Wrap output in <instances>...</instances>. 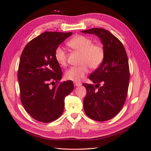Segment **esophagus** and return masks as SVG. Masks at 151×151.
Listing matches in <instances>:
<instances>
[{
  "label": "esophagus",
  "instance_id": "34e87169",
  "mask_svg": "<svg viewBox=\"0 0 151 151\" xmlns=\"http://www.w3.org/2000/svg\"><path fill=\"white\" fill-rule=\"evenodd\" d=\"M74 86H79L81 85V83H79V82H74Z\"/></svg>",
  "mask_w": 151,
  "mask_h": 151
}]
</instances>
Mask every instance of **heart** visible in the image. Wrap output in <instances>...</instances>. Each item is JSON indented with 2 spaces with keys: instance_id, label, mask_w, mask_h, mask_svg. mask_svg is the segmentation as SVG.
<instances>
[{
  "instance_id": "b5f03b06",
  "label": "heart",
  "mask_w": 151,
  "mask_h": 151,
  "mask_svg": "<svg viewBox=\"0 0 151 151\" xmlns=\"http://www.w3.org/2000/svg\"><path fill=\"white\" fill-rule=\"evenodd\" d=\"M68 45L72 49L81 53V65L72 67L65 72V78L75 82L83 79L89 72V67L93 69L98 68L104 60L105 52L103 45L93 43V41L86 36L79 35L71 39ZM55 59L59 65H67V54L61 47H57L54 53Z\"/></svg>"
}]
</instances>
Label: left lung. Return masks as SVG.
I'll use <instances>...</instances> for the list:
<instances>
[{"label":"left lung","instance_id":"obj_1","mask_svg":"<svg viewBox=\"0 0 151 151\" xmlns=\"http://www.w3.org/2000/svg\"><path fill=\"white\" fill-rule=\"evenodd\" d=\"M82 32L98 36L104 49L103 62L89 77L96 85L83 84L87 93L85 113L94 120L104 122L118 115L125 104L130 80L127 54L122 43L106 29L95 28Z\"/></svg>","mask_w":151,"mask_h":151}]
</instances>
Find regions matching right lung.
<instances>
[{"label":"right lung","instance_id":"obj_1","mask_svg":"<svg viewBox=\"0 0 151 151\" xmlns=\"http://www.w3.org/2000/svg\"><path fill=\"white\" fill-rule=\"evenodd\" d=\"M71 35L45 32L31 40L21 53L17 71L21 101L38 122L49 123L60 117L65 98L74 89L72 81L58 82L62 72L54 57L56 48Z\"/></svg>","mask_w":151,"mask_h":151}]
</instances>
